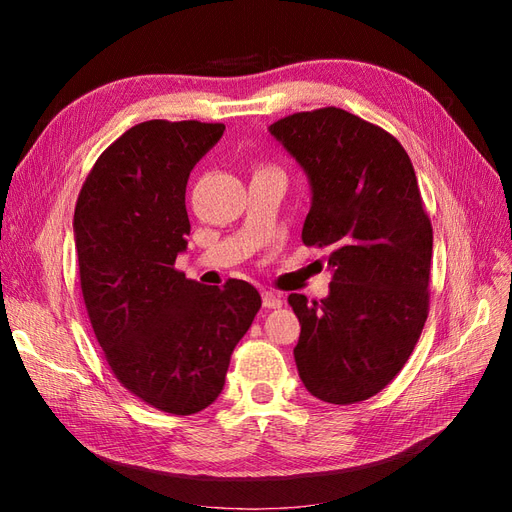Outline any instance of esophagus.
<instances>
[{"label": "esophagus", "mask_w": 512, "mask_h": 512, "mask_svg": "<svg viewBox=\"0 0 512 512\" xmlns=\"http://www.w3.org/2000/svg\"><path fill=\"white\" fill-rule=\"evenodd\" d=\"M262 305H265L267 309H277V307L284 305V301H282L280 294H275L271 290H262Z\"/></svg>", "instance_id": "obj_1"}]
</instances>
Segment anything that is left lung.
<instances>
[{
    "label": "left lung",
    "instance_id": "8db88e82",
    "mask_svg": "<svg viewBox=\"0 0 512 512\" xmlns=\"http://www.w3.org/2000/svg\"><path fill=\"white\" fill-rule=\"evenodd\" d=\"M269 132L312 185L301 239L327 247V299L290 294L301 322L294 348L305 389L348 406L380 393L423 333L433 230L406 149L344 108L275 121Z\"/></svg>",
    "mask_w": 512,
    "mask_h": 512
}]
</instances>
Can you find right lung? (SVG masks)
Instances as JSON below:
<instances>
[{
    "instance_id": "right-lung-1",
    "label": "right lung",
    "mask_w": 512,
    "mask_h": 512,
    "mask_svg": "<svg viewBox=\"0 0 512 512\" xmlns=\"http://www.w3.org/2000/svg\"><path fill=\"white\" fill-rule=\"evenodd\" d=\"M224 130L194 119L138 123L100 153L74 209L81 292L104 359L132 395L175 416L218 399L262 305L243 280L203 286L175 269L190 235V170Z\"/></svg>"
}]
</instances>
